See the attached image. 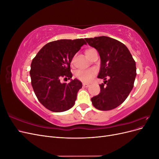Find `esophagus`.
<instances>
[{
    "instance_id": "34e87169",
    "label": "esophagus",
    "mask_w": 159,
    "mask_h": 159,
    "mask_svg": "<svg viewBox=\"0 0 159 159\" xmlns=\"http://www.w3.org/2000/svg\"><path fill=\"white\" fill-rule=\"evenodd\" d=\"M83 86L84 88H88L89 85V84H83Z\"/></svg>"
}]
</instances>
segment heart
I'll list each match as a JSON object with an SVG mask.
<instances>
[{
    "instance_id": "heart-1",
    "label": "heart",
    "mask_w": 159,
    "mask_h": 159,
    "mask_svg": "<svg viewBox=\"0 0 159 159\" xmlns=\"http://www.w3.org/2000/svg\"><path fill=\"white\" fill-rule=\"evenodd\" d=\"M90 50H88L86 51V53L88 52ZM95 70L93 69H90V70H80L75 71V76L77 79H78L79 80L83 81V82L85 83H88L91 80H92V78L95 75Z\"/></svg>"
}]
</instances>
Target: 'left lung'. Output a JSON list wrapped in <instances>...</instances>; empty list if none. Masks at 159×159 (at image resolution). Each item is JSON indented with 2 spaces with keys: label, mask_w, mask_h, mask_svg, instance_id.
Returning <instances> with one entry per match:
<instances>
[{
  "label": "left lung",
  "mask_w": 159,
  "mask_h": 159,
  "mask_svg": "<svg viewBox=\"0 0 159 159\" xmlns=\"http://www.w3.org/2000/svg\"><path fill=\"white\" fill-rule=\"evenodd\" d=\"M85 40L99 53L101 66L98 78L103 79L107 84L99 85L101 92L91 98V102L101 111L113 109L127 99L133 88L135 61L127 46L113 38L98 36Z\"/></svg>",
  "instance_id": "8db88e82"
}]
</instances>
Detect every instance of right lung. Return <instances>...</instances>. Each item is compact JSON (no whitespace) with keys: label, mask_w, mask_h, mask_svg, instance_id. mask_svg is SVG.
I'll return each instance as SVG.
<instances>
[{"label":"right lung","mask_w":159,"mask_h":159,"mask_svg":"<svg viewBox=\"0 0 159 159\" xmlns=\"http://www.w3.org/2000/svg\"><path fill=\"white\" fill-rule=\"evenodd\" d=\"M84 44H87L83 38L51 42L32 61L30 75L34 91L38 101L53 112L65 111L73 107L82 88L80 81L71 79L70 63ZM62 77L70 81L61 83Z\"/></svg>","instance_id":"right-lung-1"}]
</instances>
